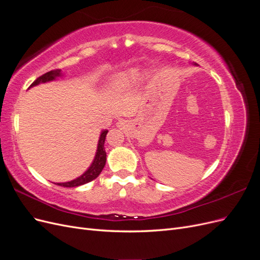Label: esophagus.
Listing matches in <instances>:
<instances>
[{"instance_id": "1", "label": "esophagus", "mask_w": 260, "mask_h": 260, "mask_svg": "<svg viewBox=\"0 0 260 260\" xmlns=\"http://www.w3.org/2000/svg\"><path fill=\"white\" fill-rule=\"evenodd\" d=\"M117 127L119 129H124L125 127H127V121L123 120V119H120L119 121L117 122Z\"/></svg>"}]
</instances>
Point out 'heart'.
<instances>
[{"instance_id": "obj_1", "label": "heart", "mask_w": 260, "mask_h": 260, "mask_svg": "<svg viewBox=\"0 0 260 260\" xmlns=\"http://www.w3.org/2000/svg\"><path fill=\"white\" fill-rule=\"evenodd\" d=\"M141 77V70L138 67H131L116 74L111 81V88L115 91L123 90L136 83Z\"/></svg>"}]
</instances>
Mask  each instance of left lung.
<instances>
[{
	"instance_id": "obj_1",
	"label": "left lung",
	"mask_w": 260,
	"mask_h": 260,
	"mask_svg": "<svg viewBox=\"0 0 260 260\" xmlns=\"http://www.w3.org/2000/svg\"><path fill=\"white\" fill-rule=\"evenodd\" d=\"M195 65H196V64H195Z\"/></svg>"
}]
</instances>
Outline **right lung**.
<instances>
[{
  "label": "right lung",
  "instance_id": "obj_1",
  "mask_svg": "<svg viewBox=\"0 0 260 260\" xmlns=\"http://www.w3.org/2000/svg\"><path fill=\"white\" fill-rule=\"evenodd\" d=\"M61 77V70L60 69H54L51 70V72L46 73L42 76H40L39 78L31 83V86H35L38 85L40 83H45V82H49V81H53L56 79V78ZM107 130L102 131L101 136H100V140H99V143H98V149H96V154L95 157H94V160L91 164V166L89 167V169L86 170L84 174L80 177H78L75 180L69 181V182H64V183H55L57 185L60 186H64V187H75V186H79L82 184H85L88 182H91L92 180L96 179L99 177V175L103 170L105 164H106V152H105V147H104V143H105V138L107 135Z\"/></svg>",
  "mask_w": 260,
  "mask_h": 260
}]
</instances>
